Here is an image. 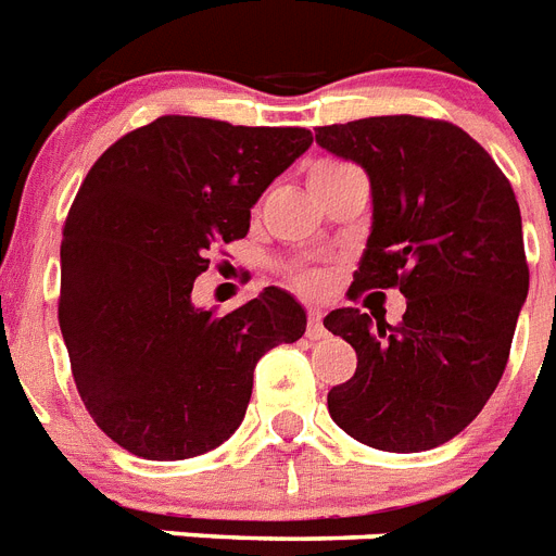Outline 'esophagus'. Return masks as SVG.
Instances as JSON below:
<instances>
[{"label": "esophagus", "mask_w": 556, "mask_h": 556, "mask_svg": "<svg viewBox=\"0 0 556 556\" xmlns=\"http://www.w3.org/2000/svg\"><path fill=\"white\" fill-rule=\"evenodd\" d=\"M324 336H327V330H324L321 309H309V313H306V339L318 341L324 339Z\"/></svg>", "instance_id": "esophagus-1"}]
</instances>
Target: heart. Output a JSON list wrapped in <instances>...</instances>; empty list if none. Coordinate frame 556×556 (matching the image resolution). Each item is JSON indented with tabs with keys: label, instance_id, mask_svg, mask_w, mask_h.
I'll return each mask as SVG.
<instances>
[{
	"label": "heart",
	"instance_id": "1",
	"mask_svg": "<svg viewBox=\"0 0 556 556\" xmlns=\"http://www.w3.org/2000/svg\"><path fill=\"white\" fill-rule=\"evenodd\" d=\"M324 166H341V163H324ZM295 283H299L301 290H318L321 287V275L315 273H299L295 275Z\"/></svg>",
	"mask_w": 556,
	"mask_h": 556
}]
</instances>
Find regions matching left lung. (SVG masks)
<instances>
[{"label":"left lung","instance_id":"left-lung-1","mask_svg":"<svg viewBox=\"0 0 556 556\" xmlns=\"http://www.w3.org/2000/svg\"><path fill=\"white\" fill-rule=\"evenodd\" d=\"M315 140L370 177L372 232L350 301L367 290L407 299L399 324L355 306L324 318L358 355L353 379L327 393L330 416L379 451L445 445L503 379L528 295L514 189L494 157L447 119L364 117L315 128Z\"/></svg>","mask_w":556,"mask_h":556}]
</instances>
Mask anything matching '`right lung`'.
I'll use <instances>...</instances> for the list:
<instances>
[{
    "mask_svg": "<svg viewBox=\"0 0 556 556\" xmlns=\"http://www.w3.org/2000/svg\"><path fill=\"white\" fill-rule=\"evenodd\" d=\"M309 143L306 128L166 114L109 146L79 186L62 226L60 330L86 410L128 454L224 445L261 355L304 336V309L278 287L226 315L194 309L192 287Z\"/></svg>",
    "mask_w": 556,
    "mask_h": 556,
    "instance_id": "obj_1",
    "label": "right lung"
}]
</instances>
